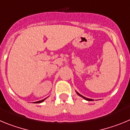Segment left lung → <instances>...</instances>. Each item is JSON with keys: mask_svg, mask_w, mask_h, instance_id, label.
I'll return each mask as SVG.
<instances>
[{"mask_svg": "<svg viewBox=\"0 0 130 130\" xmlns=\"http://www.w3.org/2000/svg\"><path fill=\"white\" fill-rule=\"evenodd\" d=\"M76 93H77V94H78V95H79V96H81V97H82L83 99H85V100H87V101H93V99H87V98H86V97H84V96L81 95V94H79V93H78V92H76Z\"/></svg>", "mask_w": 130, "mask_h": 130, "instance_id": "left-lung-1", "label": "left lung"}]
</instances>
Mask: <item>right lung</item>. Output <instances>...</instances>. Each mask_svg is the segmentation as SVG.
<instances>
[{
	"instance_id": "1",
	"label": "right lung",
	"mask_w": 130,
	"mask_h": 130,
	"mask_svg": "<svg viewBox=\"0 0 130 130\" xmlns=\"http://www.w3.org/2000/svg\"><path fill=\"white\" fill-rule=\"evenodd\" d=\"M45 99H43V100H39V101H37V102H34V103H41V102H43V101H44V100H45Z\"/></svg>"
}]
</instances>
